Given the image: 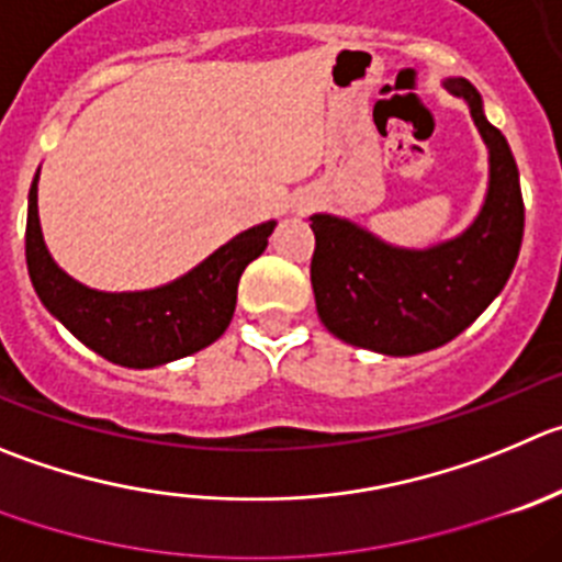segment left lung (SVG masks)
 Masks as SVG:
<instances>
[{"mask_svg":"<svg viewBox=\"0 0 562 562\" xmlns=\"http://www.w3.org/2000/svg\"><path fill=\"white\" fill-rule=\"evenodd\" d=\"M465 99L487 146V193L474 222L429 249H402L349 218L316 213L311 282L324 327L346 344L407 358L449 344L485 311L518 260L524 199L505 135L482 113V97L463 77L443 82Z\"/></svg>","mask_w":562,"mask_h":562,"instance_id":"1","label":"left lung"}]
</instances>
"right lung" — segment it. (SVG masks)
I'll use <instances>...</instances> for the list:
<instances>
[{"mask_svg":"<svg viewBox=\"0 0 562 562\" xmlns=\"http://www.w3.org/2000/svg\"><path fill=\"white\" fill-rule=\"evenodd\" d=\"M274 227L277 222H266L235 235L169 285L127 293L93 291L52 260L38 222L35 175L27 207V269L46 311L88 349L127 369H155L222 338L233 322L240 274L263 255Z\"/></svg>","mask_w":562,"mask_h":562,"instance_id":"add662e5","label":"right lung"}]
</instances>
